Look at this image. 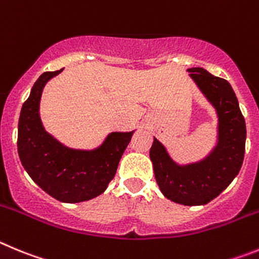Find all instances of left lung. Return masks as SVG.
I'll list each match as a JSON object with an SVG mask.
<instances>
[{
    "instance_id": "left-lung-1",
    "label": "left lung",
    "mask_w": 259,
    "mask_h": 259,
    "mask_svg": "<svg viewBox=\"0 0 259 259\" xmlns=\"http://www.w3.org/2000/svg\"><path fill=\"white\" fill-rule=\"evenodd\" d=\"M190 76L218 115V142L204 160L178 165L153 138L151 161L158 187L166 199L183 205H204L215 199L239 174L245 153L246 126L228 81L204 68H190Z\"/></svg>"
}]
</instances>
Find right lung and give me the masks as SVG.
Returning a JSON list of instances; mask_svg holds the SVG:
<instances>
[{
    "instance_id": "obj_1",
    "label": "right lung",
    "mask_w": 259,
    "mask_h": 259,
    "mask_svg": "<svg viewBox=\"0 0 259 259\" xmlns=\"http://www.w3.org/2000/svg\"><path fill=\"white\" fill-rule=\"evenodd\" d=\"M62 71L41 74L23 104L18 153L27 173L46 193L63 202H81L106 191L134 132L111 133L93 151L72 150L53 138L39 118V99L46 82Z\"/></svg>"
}]
</instances>
